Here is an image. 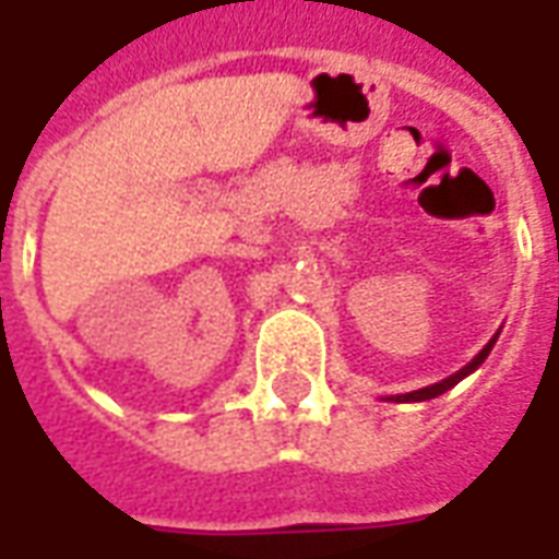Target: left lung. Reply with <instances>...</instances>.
I'll list each match as a JSON object with an SVG mask.
<instances>
[{
    "label": "left lung",
    "mask_w": 559,
    "mask_h": 559,
    "mask_svg": "<svg viewBox=\"0 0 559 559\" xmlns=\"http://www.w3.org/2000/svg\"><path fill=\"white\" fill-rule=\"evenodd\" d=\"M497 336H500V334H493V340H490L488 346L478 352L476 358L466 364V367H461L457 373L449 376V379H442V382H437V385L418 388V391H409V394H397V397H388V400H397V403H421V400H433V397H439V394H445L449 388H454V385H457V382H461L463 376H469V373H473V370H478V367L485 364V358H488L490 349H493V343H497Z\"/></svg>",
    "instance_id": "left-lung-1"
}]
</instances>
